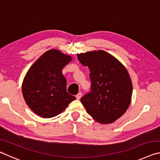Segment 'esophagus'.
Returning a JSON list of instances; mask_svg holds the SVG:
<instances>
[{
    "label": "esophagus",
    "mask_w": 160,
    "mask_h": 160,
    "mask_svg": "<svg viewBox=\"0 0 160 160\" xmlns=\"http://www.w3.org/2000/svg\"><path fill=\"white\" fill-rule=\"evenodd\" d=\"M81 97H82V93L79 92V93H78V94H77V95H76V98H77V99H80Z\"/></svg>",
    "instance_id": "esophagus-1"
}]
</instances>
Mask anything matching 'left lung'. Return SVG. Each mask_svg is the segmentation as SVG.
I'll return each mask as SVG.
<instances>
[{"label": "left lung", "mask_w": 160, "mask_h": 160, "mask_svg": "<svg viewBox=\"0 0 160 160\" xmlns=\"http://www.w3.org/2000/svg\"><path fill=\"white\" fill-rule=\"evenodd\" d=\"M78 58L90 71L91 92L80 99L87 112L102 124L114 122L131 102L132 85L128 70L103 50L80 53Z\"/></svg>", "instance_id": "obj_1"}]
</instances>
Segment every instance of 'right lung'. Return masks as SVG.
<instances>
[{
    "label": "right lung",
    "instance_id": "right-lung-1",
    "mask_svg": "<svg viewBox=\"0 0 160 160\" xmlns=\"http://www.w3.org/2000/svg\"><path fill=\"white\" fill-rule=\"evenodd\" d=\"M72 60L58 49L43 53L24 78L22 92L26 104L38 116L51 118L63 112L75 97L67 92L63 67Z\"/></svg>",
    "mask_w": 160,
    "mask_h": 160
}]
</instances>
